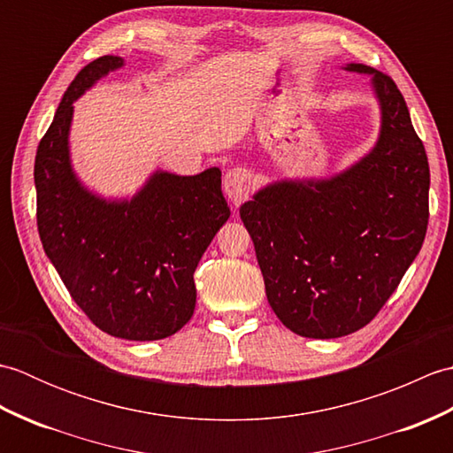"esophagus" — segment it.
I'll return each mask as SVG.
<instances>
[{
    "instance_id": "34e87169",
    "label": "esophagus",
    "mask_w": 453,
    "mask_h": 453,
    "mask_svg": "<svg viewBox=\"0 0 453 453\" xmlns=\"http://www.w3.org/2000/svg\"><path fill=\"white\" fill-rule=\"evenodd\" d=\"M251 188H253V175L249 169L235 167L226 173L224 192L235 206L243 204V202L249 198V195H251Z\"/></svg>"
}]
</instances>
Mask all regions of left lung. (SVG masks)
Instances as JSON below:
<instances>
[{
	"mask_svg": "<svg viewBox=\"0 0 453 453\" xmlns=\"http://www.w3.org/2000/svg\"><path fill=\"white\" fill-rule=\"evenodd\" d=\"M381 104L375 148L317 185L276 182L239 210L253 239L273 311L310 339H336L368 325L418 255L428 227L430 169L388 73L364 64Z\"/></svg>",
	"mask_w": 453,
	"mask_h": 453,
	"instance_id": "obj_1",
	"label": "left lung"
}]
</instances>
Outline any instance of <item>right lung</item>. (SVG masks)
Wrapping results in <instances>:
<instances>
[{"label": "right lung", "instance_id": "1", "mask_svg": "<svg viewBox=\"0 0 453 453\" xmlns=\"http://www.w3.org/2000/svg\"><path fill=\"white\" fill-rule=\"evenodd\" d=\"M124 64L101 56L75 75L36 150V226L67 292L95 326L119 339L159 341L188 323L195 271L229 218L221 171L156 173L130 202H107L75 179L67 132L73 101Z\"/></svg>", "mask_w": 453, "mask_h": 453}]
</instances>
